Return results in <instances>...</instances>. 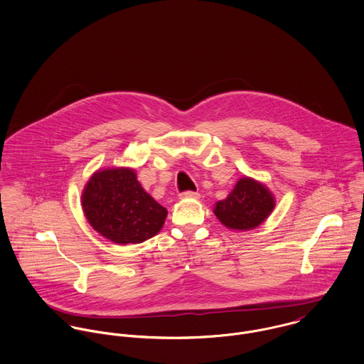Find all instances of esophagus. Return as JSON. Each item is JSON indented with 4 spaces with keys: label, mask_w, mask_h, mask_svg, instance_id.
Here are the masks:
<instances>
[{
    "label": "esophagus",
    "mask_w": 364,
    "mask_h": 364,
    "mask_svg": "<svg viewBox=\"0 0 364 364\" xmlns=\"http://www.w3.org/2000/svg\"><path fill=\"white\" fill-rule=\"evenodd\" d=\"M198 198H199V193L192 192V191H186V192L179 195V199H198Z\"/></svg>",
    "instance_id": "obj_1"
}]
</instances>
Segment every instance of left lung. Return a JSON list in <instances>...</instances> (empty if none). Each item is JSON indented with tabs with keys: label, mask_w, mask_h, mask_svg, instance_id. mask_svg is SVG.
Returning a JSON list of instances; mask_svg holds the SVG:
<instances>
[{
	"label": "left lung",
	"mask_w": 364,
	"mask_h": 364,
	"mask_svg": "<svg viewBox=\"0 0 364 364\" xmlns=\"http://www.w3.org/2000/svg\"><path fill=\"white\" fill-rule=\"evenodd\" d=\"M272 192L258 181L241 178L227 199L215 203L214 214L230 230L247 231L260 225L274 208Z\"/></svg>",
	"instance_id": "8db88e82"
}]
</instances>
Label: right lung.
<instances>
[{
	"mask_svg": "<svg viewBox=\"0 0 364 364\" xmlns=\"http://www.w3.org/2000/svg\"><path fill=\"white\" fill-rule=\"evenodd\" d=\"M81 203L91 227L119 245L154 237L168 214L143 189L132 168L97 171L84 188Z\"/></svg>",
	"mask_w": 364,
	"mask_h": 364,
	"instance_id": "1",
	"label": "right lung"
}]
</instances>
